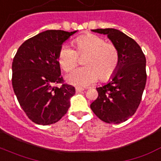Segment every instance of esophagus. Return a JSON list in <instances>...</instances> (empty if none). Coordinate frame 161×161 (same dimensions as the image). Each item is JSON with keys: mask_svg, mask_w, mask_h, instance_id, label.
Listing matches in <instances>:
<instances>
[{"mask_svg": "<svg viewBox=\"0 0 161 161\" xmlns=\"http://www.w3.org/2000/svg\"><path fill=\"white\" fill-rule=\"evenodd\" d=\"M83 90H84V89H83V88H82V87H76V92H83Z\"/></svg>", "mask_w": 161, "mask_h": 161, "instance_id": "obj_1", "label": "esophagus"}]
</instances>
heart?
Instances as JSON below:
<instances>
[{
	"instance_id": "obj_1",
	"label": "heart",
	"mask_w": 161,
	"mask_h": 161,
	"mask_svg": "<svg viewBox=\"0 0 161 161\" xmlns=\"http://www.w3.org/2000/svg\"><path fill=\"white\" fill-rule=\"evenodd\" d=\"M76 50L69 45L61 47L58 60L64 72L72 71L78 64L80 57L85 67L76 69L67 78L69 83L85 87L93 84L100 78L102 81L110 79L119 65V51L114 44L106 42L98 35L88 34L74 40Z\"/></svg>"
}]
</instances>
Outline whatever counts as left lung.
I'll use <instances>...</instances> for the list:
<instances>
[{"instance_id":"left-lung-1","label":"left lung","mask_w":161,"mask_h":161,"mask_svg":"<svg viewBox=\"0 0 161 161\" xmlns=\"http://www.w3.org/2000/svg\"><path fill=\"white\" fill-rule=\"evenodd\" d=\"M108 35L119 51V65L112 80L97 88V98L90 106L107 123L118 124L135 114L146 87V57L135 40L116 29L92 30Z\"/></svg>"}]
</instances>
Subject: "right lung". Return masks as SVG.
Instances as JSON below:
<instances>
[{
  "mask_svg": "<svg viewBox=\"0 0 161 161\" xmlns=\"http://www.w3.org/2000/svg\"><path fill=\"white\" fill-rule=\"evenodd\" d=\"M76 32L40 33L25 40L13 58V89L26 116L38 125L55 123L70 107L75 88L64 83L58 55L63 43Z\"/></svg>",
  "mask_w": 161,
  "mask_h": 161,
  "instance_id": "add662e5",
  "label": "right lung"
}]
</instances>
